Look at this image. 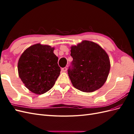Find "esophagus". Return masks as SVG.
I'll return each instance as SVG.
<instances>
[{
    "label": "esophagus",
    "mask_w": 134,
    "mask_h": 134,
    "mask_svg": "<svg viewBox=\"0 0 134 134\" xmlns=\"http://www.w3.org/2000/svg\"><path fill=\"white\" fill-rule=\"evenodd\" d=\"M62 70L63 71H64V72H65V71H66V70H67V68H66V67L63 68H62Z\"/></svg>",
    "instance_id": "34e87169"
}]
</instances>
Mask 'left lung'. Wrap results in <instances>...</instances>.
<instances>
[{
    "label": "left lung",
    "mask_w": 134,
    "mask_h": 134,
    "mask_svg": "<svg viewBox=\"0 0 134 134\" xmlns=\"http://www.w3.org/2000/svg\"><path fill=\"white\" fill-rule=\"evenodd\" d=\"M73 59L68 73L73 86L84 92H92L104 84L110 70L108 56L97 43L83 41L71 47Z\"/></svg>",
    "instance_id": "obj_1"
}]
</instances>
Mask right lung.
Listing matches in <instances>:
<instances>
[{"mask_svg":"<svg viewBox=\"0 0 134 134\" xmlns=\"http://www.w3.org/2000/svg\"><path fill=\"white\" fill-rule=\"evenodd\" d=\"M54 48L36 44L26 49L18 63L19 78L36 94H43L54 86L61 71Z\"/></svg>","mask_w":134,"mask_h":134,"instance_id":"add662e5","label":"right lung"}]
</instances>
